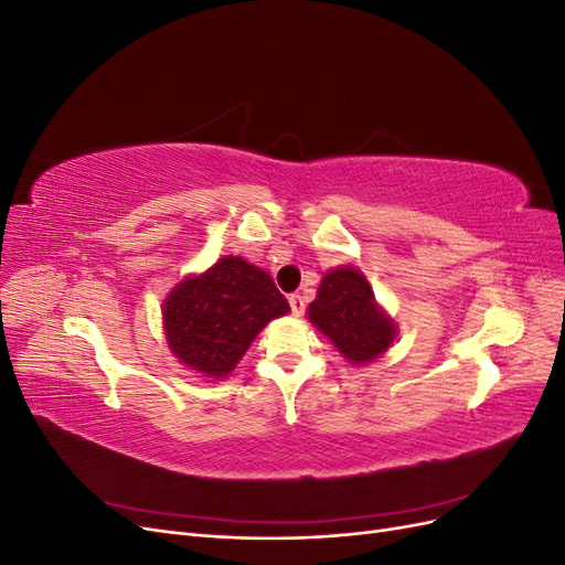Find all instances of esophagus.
Masks as SVG:
<instances>
[{"label": "esophagus", "mask_w": 565, "mask_h": 565, "mask_svg": "<svg viewBox=\"0 0 565 565\" xmlns=\"http://www.w3.org/2000/svg\"><path fill=\"white\" fill-rule=\"evenodd\" d=\"M289 306H292L295 316H301L306 311V299L301 295H292V297H289Z\"/></svg>", "instance_id": "34e87169"}]
</instances>
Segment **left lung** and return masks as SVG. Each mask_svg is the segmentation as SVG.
Here are the masks:
<instances>
[{"label": "left lung", "instance_id": "8db88e82", "mask_svg": "<svg viewBox=\"0 0 565 565\" xmlns=\"http://www.w3.org/2000/svg\"><path fill=\"white\" fill-rule=\"evenodd\" d=\"M306 313L351 365L372 363L396 339V322L384 313L367 278L353 266L324 273Z\"/></svg>", "mask_w": 565, "mask_h": 565}]
</instances>
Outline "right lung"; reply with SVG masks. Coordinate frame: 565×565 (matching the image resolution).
I'll return each mask as SVG.
<instances>
[{"instance_id": "right-lung-1", "label": "right lung", "mask_w": 565, "mask_h": 565, "mask_svg": "<svg viewBox=\"0 0 565 565\" xmlns=\"http://www.w3.org/2000/svg\"><path fill=\"white\" fill-rule=\"evenodd\" d=\"M289 313L266 270L243 256H224L200 276L183 278L162 303L167 344L202 377L224 380L254 337Z\"/></svg>"}]
</instances>
